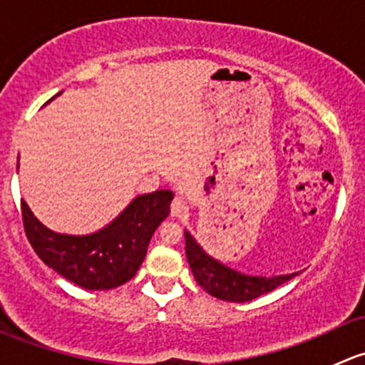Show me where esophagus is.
<instances>
[{
    "instance_id": "obj_1",
    "label": "esophagus",
    "mask_w": 365,
    "mask_h": 365,
    "mask_svg": "<svg viewBox=\"0 0 365 365\" xmlns=\"http://www.w3.org/2000/svg\"><path fill=\"white\" fill-rule=\"evenodd\" d=\"M171 215L176 219H185L189 215V206L183 201L182 196H176L171 203Z\"/></svg>"
}]
</instances>
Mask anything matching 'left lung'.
Listing matches in <instances>:
<instances>
[{"mask_svg": "<svg viewBox=\"0 0 365 365\" xmlns=\"http://www.w3.org/2000/svg\"><path fill=\"white\" fill-rule=\"evenodd\" d=\"M185 254L197 284L212 297L226 302H249L272 292L277 286L298 275V272L284 275H247L233 270L227 264L205 252L196 238L185 230Z\"/></svg>", "mask_w": 365, "mask_h": 365, "instance_id": "obj_1", "label": "left lung"}]
</instances>
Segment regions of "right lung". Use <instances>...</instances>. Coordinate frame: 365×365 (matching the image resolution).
<instances>
[{"instance_id":"add662e5","label":"right lung","mask_w":365,"mask_h":365,"mask_svg":"<svg viewBox=\"0 0 365 365\" xmlns=\"http://www.w3.org/2000/svg\"><path fill=\"white\" fill-rule=\"evenodd\" d=\"M173 196L171 190L162 189L134 197L116 219L90 235L49 230L24 200L21 212L26 237L40 259L67 281L95 292L118 288L138 274L153 233L169 215Z\"/></svg>"}]
</instances>
